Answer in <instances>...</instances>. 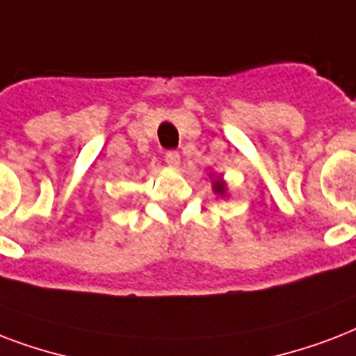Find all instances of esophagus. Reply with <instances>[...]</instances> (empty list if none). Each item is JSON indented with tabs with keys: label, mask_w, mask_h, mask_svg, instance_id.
<instances>
[{
	"label": "esophagus",
	"mask_w": 356,
	"mask_h": 356,
	"mask_svg": "<svg viewBox=\"0 0 356 356\" xmlns=\"http://www.w3.org/2000/svg\"><path fill=\"white\" fill-rule=\"evenodd\" d=\"M165 163L170 165V167H178L180 165V154L170 150V152H165Z\"/></svg>",
	"instance_id": "1"
}]
</instances>
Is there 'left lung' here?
Masks as SVG:
<instances>
[{
	"label": "left lung",
	"instance_id": "obj_1",
	"mask_svg": "<svg viewBox=\"0 0 356 356\" xmlns=\"http://www.w3.org/2000/svg\"><path fill=\"white\" fill-rule=\"evenodd\" d=\"M213 191L222 195V193H225V184H222V181H216V184H213Z\"/></svg>",
	"mask_w": 356,
	"mask_h": 356
}]
</instances>
